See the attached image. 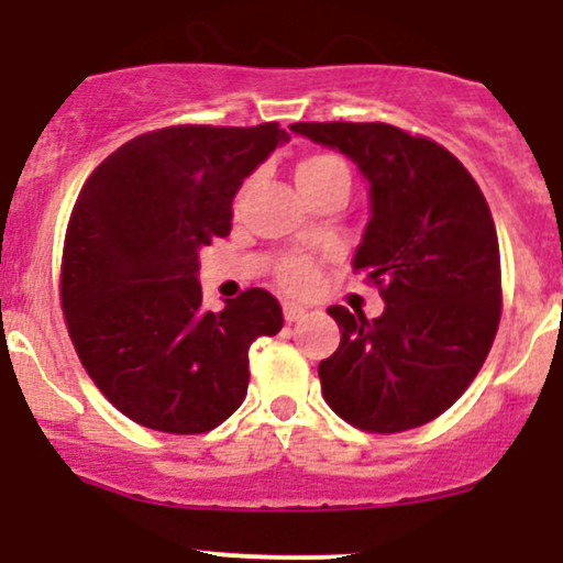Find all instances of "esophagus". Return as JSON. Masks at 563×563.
Wrapping results in <instances>:
<instances>
[{
	"label": "esophagus",
	"mask_w": 563,
	"mask_h": 563,
	"mask_svg": "<svg viewBox=\"0 0 563 563\" xmlns=\"http://www.w3.org/2000/svg\"><path fill=\"white\" fill-rule=\"evenodd\" d=\"M303 314H306L303 306H298V303H284V320H287V322H298Z\"/></svg>",
	"instance_id": "1"
}]
</instances>
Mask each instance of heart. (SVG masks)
<instances>
[{"label": "heart", "mask_w": 563, "mask_h": 563, "mask_svg": "<svg viewBox=\"0 0 563 563\" xmlns=\"http://www.w3.org/2000/svg\"><path fill=\"white\" fill-rule=\"evenodd\" d=\"M295 183H298L300 194H309L317 191V188L331 186V183L350 186V175L347 166L336 155L314 153L298 161V166H295ZM311 282H314V265H311V260L295 257L282 268V284L287 289H292V292H303V289L311 287Z\"/></svg>", "instance_id": "b5f03b06"}]
</instances>
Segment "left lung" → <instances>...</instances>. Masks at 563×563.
Returning a JSON list of instances; mask_svg holds the SVG:
<instances>
[{
    "label": "left lung",
    "mask_w": 563,
    "mask_h": 563,
    "mask_svg": "<svg viewBox=\"0 0 563 563\" xmlns=\"http://www.w3.org/2000/svg\"><path fill=\"white\" fill-rule=\"evenodd\" d=\"M347 155L369 186L353 254L380 287L375 320L331 306L342 331L320 361L322 397L347 424L402 432L452 408L482 369L500 320V254L487 199L441 144L386 122H295Z\"/></svg>",
    "instance_id": "left-lung-1"
}]
</instances>
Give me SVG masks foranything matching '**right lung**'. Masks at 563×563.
I'll list each match as a JSON object with an SVG mask.
<instances>
[{
    "instance_id": "right-lung-1",
    "label": "right lung",
    "mask_w": 563,
    "mask_h": 563,
    "mask_svg": "<svg viewBox=\"0 0 563 563\" xmlns=\"http://www.w3.org/2000/svg\"><path fill=\"white\" fill-rule=\"evenodd\" d=\"M284 142L279 122L142 133L76 199L63 254L70 339L103 397L147 430L197 435L230 419L246 399L249 347L282 331L265 289L202 309L199 252L230 235L232 199Z\"/></svg>"
}]
</instances>
